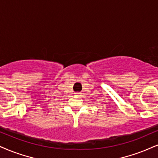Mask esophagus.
I'll return each mask as SVG.
<instances>
[{"instance_id": "34e87169", "label": "esophagus", "mask_w": 158, "mask_h": 158, "mask_svg": "<svg viewBox=\"0 0 158 158\" xmlns=\"http://www.w3.org/2000/svg\"><path fill=\"white\" fill-rule=\"evenodd\" d=\"M75 96H77V97H80V96H81V93H79V92H76V93H75Z\"/></svg>"}]
</instances>
